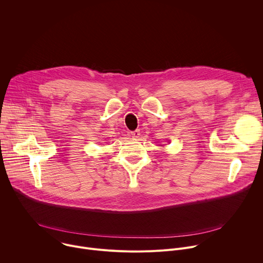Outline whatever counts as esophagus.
I'll use <instances>...</instances> for the list:
<instances>
[{"instance_id":"obj_1","label":"esophagus","mask_w":263,"mask_h":263,"mask_svg":"<svg viewBox=\"0 0 263 263\" xmlns=\"http://www.w3.org/2000/svg\"><path fill=\"white\" fill-rule=\"evenodd\" d=\"M139 135H140V131H139V130H135V131H132V132H131V136H132L133 138H138Z\"/></svg>"}]
</instances>
